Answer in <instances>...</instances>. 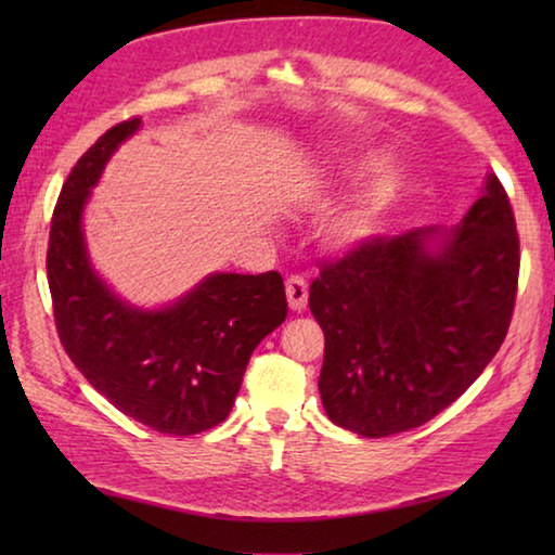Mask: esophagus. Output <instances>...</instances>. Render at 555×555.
<instances>
[{"label": "esophagus", "instance_id": "obj_1", "mask_svg": "<svg viewBox=\"0 0 555 555\" xmlns=\"http://www.w3.org/2000/svg\"><path fill=\"white\" fill-rule=\"evenodd\" d=\"M286 298H288V308L294 313H304L306 304H308V284L300 276H291L286 279Z\"/></svg>", "mask_w": 555, "mask_h": 555}]
</instances>
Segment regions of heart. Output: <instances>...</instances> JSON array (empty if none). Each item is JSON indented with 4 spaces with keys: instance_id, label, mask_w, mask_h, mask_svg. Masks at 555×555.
Instances as JSON below:
<instances>
[{
    "instance_id": "1",
    "label": "heart",
    "mask_w": 555,
    "mask_h": 555,
    "mask_svg": "<svg viewBox=\"0 0 555 555\" xmlns=\"http://www.w3.org/2000/svg\"><path fill=\"white\" fill-rule=\"evenodd\" d=\"M372 166V156L367 158H345L337 166L340 176H357L364 168ZM384 203L379 195H362L350 203L340 205V208L327 215L321 224V242L325 249L335 251V255H345V251H354L370 244L382 232L384 224Z\"/></svg>"
}]
</instances>
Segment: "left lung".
Listing matches in <instances>:
<instances>
[{
    "label": "left lung",
    "instance_id": "1",
    "mask_svg": "<svg viewBox=\"0 0 555 555\" xmlns=\"http://www.w3.org/2000/svg\"><path fill=\"white\" fill-rule=\"evenodd\" d=\"M516 279L519 237L494 173L455 228L377 237L323 267L308 304L325 333L327 418L384 438L438 416L504 343Z\"/></svg>",
    "mask_w": 555,
    "mask_h": 555
}]
</instances>
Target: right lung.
<instances>
[{
    "instance_id": "right-lung-1",
    "label": "right lung",
    "mask_w": 555,
    "mask_h": 555,
    "mask_svg": "<svg viewBox=\"0 0 555 555\" xmlns=\"http://www.w3.org/2000/svg\"><path fill=\"white\" fill-rule=\"evenodd\" d=\"M142 129H107L73 166L53 210L49 286L61 343L86 379L129 418L193 436L230 416L255 347L286 321L279 271H212L166 306L119 296L92 267L86 208L117 149Z\"/></svg>"
}]
</instances>
